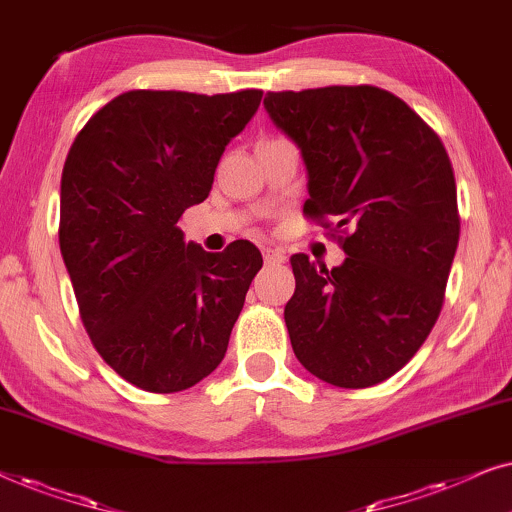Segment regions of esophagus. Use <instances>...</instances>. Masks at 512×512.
Segmentation results:
<instances>
[{
	"label": "esophagus",
	"instance_id": "esophagus-1",
	"mask_svg": "<svg viewBox=\"0 0 512 512\" xmlns=\"http://www.w3.org/2000/svg\"><path fill=\"white\" fill-rule=\"evenodd\" d=\"M262 255H264V264H283L285 262V255L281 250H274V248H264L262 250Z\"/></svg>",
	"mask_w": 512,
	"mask_h": 512
}]
</instances>
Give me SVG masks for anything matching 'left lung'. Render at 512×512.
<instances>
[{
	"label": "left lung",
	"instance_id": "left-lung-1",
	"mask_svg": "<svg viewBox=\"0 0 512 512\" xmlns=\"http://www.w3.org/2000/svg\"><path fill=\"white\" fill-rule=\"evenodd\" d=\"M302 152L304 215L346 252L327 269L292 255L285 304L292 351L313 377L367 388L393 377L431 335L459 245L452 161L414 109L377 86H325L264 98Z\"/></svg>",
	"mask_w": 512,
	"mask_h": 512
}]
</instances>
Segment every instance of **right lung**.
Segmentation results:
<instances>
[{
	"instance_id": "add662e5",
	"label": "right lung",
	"mask_w": 512,
	"mask_h": 512,
	"mask_svg": "<svg viewBox=\"0 0 512 512\" xmlns=\"http://www.w3.org/2000/svg\"><path fill=\"white\" fill-rule=\"evenodd\" d=\"M262 91H128L74 138L60 180V252L102 360L149 393L199 384L222 363L262 269L250 241L222 252L177 227L206 201L227 142Z\"/></svg>"
}]
</instances>
